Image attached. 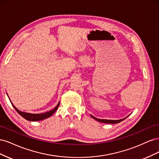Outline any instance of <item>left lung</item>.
I'll return each mask as SVG.
<instances>
[{
    "label": "left lung",
    "instance_id": "1",
    "mask_svg": "<svg viewBox=\"0 0 159 159\" xmlns=\"http://www.w3.org/2000/svg\"><path fill=\"white\" fill-rule=\"evenodd\" d=\"M91 117L93 118L95 120H96V121H99V122L105 123H110V124L118 123H119V122H121V121H123L124 119H125L127 118V117H125V118H123V119H119V120H109V119H98V118H96V117H93V115H91ZM128 116H129V115H128ZM128 116H127V117H128Z\"/></svg>",
    "mask_w": 159,
    "mask_h": 159
}]
</instances>
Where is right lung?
I'll use <instances>...</instances> for the list:
<instances>
[{
	"label": "right lung",
	"mask_w": 159,
	"mask_h": 159,
	"mask_svg": "<svg viewBox=\"0 0 159 159\" xmlns=\"http://www.w3.org/2000/svg\"><path fill=\"white\" fill-rule=\"evenodd\" d=\"M10 102L12 103V105L13 106V107L15 109V110L18 113L19 115H20L23 118H25V119L28 120V121H41V120H44L45 119H47V118L50 117V116H52V115L56 112V111L57 109V108H58L59 105H60V102H59L58 103H57V105H56V107L54 109H53L49 111L44 113L32 114V113H26V112L20 111H19L15 106H14V105L12 104V103L11 102V100H10Z\"/></svg>",
	"instance_id": "right-lung-1"
}]
</instances>
